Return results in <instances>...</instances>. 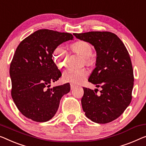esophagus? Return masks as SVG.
Listing matches in <instances>:
<instances>
[{"label": "esophagus", "mask_w": 146, "mask_h": 146, "mask_svg": "<svg viewBox=\"0 0 146 146\" xmlns=\"http://www.w3.org/2000/svg\"><path fill=\"white\" fill-rule=\"evenodd\" d=\"M70 86H71V90H72V89H73L76 86L75 84H71Z\"/></svg>", "instance_id": "34e87169"}]
</instances>
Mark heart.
<instances>
[{
    "mask_svg": "<svg viewBox=\"0 0 146 146\" xmlns=\"http://www.w3.org/2000/svg\"><path fill=\"white\" fill-rule=\"evenodd\" d=\"M71 48L75 53L83 57L84 64L90 66L93 64L92 46L90 43L84 40H78L71 44ZM52 59L59 68L66 67L69 60V53L62 46H58L52 54ZM88 71L86 69L68 68L63 73L64 81L72 83H81L88 75Z\"/></svg>",
    "mask_w": 146,
    "mask_h": 146,
    "instance_id": "1",
    "label": "heart"
}]
</instances>
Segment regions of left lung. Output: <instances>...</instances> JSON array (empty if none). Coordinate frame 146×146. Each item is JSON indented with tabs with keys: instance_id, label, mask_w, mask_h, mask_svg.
I'll list each match as a JSON object with an SVG mask.
<instances>
[{
	"instance_id": "1",
	"label": "left lung",
	"mask_w": 146,
	"mask_h": 146,
	"mask_svg": "<svg viewBox=\"0 0 146 146\" xmlns=\"http://www.w3.org/2000/svg\"><path fill=\"white\" fill-rule=\"evenodd\" d=\"M76 38L94 46L97 58L96 67L88 81L98 88L83 87L81 99L85 115L96 123L114 121L123 114L132 100L134 74L127 48L116 35L109 31L73 33Z\"/></svg>"
}]
</instances>
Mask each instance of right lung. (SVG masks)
Returning a JSON list of instances; mask_svg holds the SVG:
<instances>
[{"label":"right lung","instance_id":"add662e5","mask_svg":"<svg viewBox=\"0 0 146 146\" xmlns=\"http://www.w3.org/2000/svg\"><path fill=\"white\" fill-rule=\"evenodd\" d=\"M68 33L40 29L17 47L10 67L11 95L21 114L36 122L49 121L56 113L60 100L70 91V84L50 88L62 76L52 60L54 49L73 40Z\"/></svg>","mask_w":146,"mask_h":146}]
</instances>
